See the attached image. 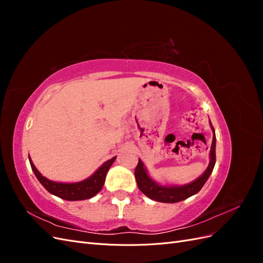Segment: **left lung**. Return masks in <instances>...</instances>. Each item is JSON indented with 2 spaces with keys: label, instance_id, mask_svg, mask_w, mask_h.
I'll use <instances>...</instances> for the list:
<instances>
[{
  "label": "left lung",
  "instance_id": "left-lung-1",
  "mask_svg": "<svg viewBox=\"0 0 263 263\" xmlns=\"http://www.w3.org/2000/svg\"><path fill=\"white\" fill-rule=\"evenodd\" d=\"M210 125L213 130V141L210 151V163L206 170L202 173V176L198 177L196 180L187 183V184L162 185L150 178L146 166L139 159L136 169H135V178H136L137 185L141 192L149 198H151V200L161 203L181 202L200 192V190L210 178L215 166V162H216V136H215V129L211 121Z\"/></svg>",
  "mask_w": 263,
  "mask_h": 263
}]
</instances>
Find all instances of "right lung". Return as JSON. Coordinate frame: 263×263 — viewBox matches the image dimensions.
I'll use <instances>...</instances> for the list:
<instances>
[{
  "label": "right lung",
  "mask_w": 263,
  "mask_h": 263,
  "mask_svg": "<svg viewBox=\"0 0 263 263\" xmlns=\"http://www.w3.org/2000/svg\"><path fill=\"white\" fill-rule=\"evenodd\" d=\"M28 159H29L31 169H33L36 178L49 193L62 198V200L81 201V200H87V198L95 196L102 190L103 185H104L106 174L110 168V165H112L113 162L115 161L116 157H113L112 159L105 161L97 171L92 174L91 177L86 178L83 181L74 182V183L55 182V181L47 179L36 169V166L33 163V161H31L29 156H28Z\"/></svg>",
  "instance_id": "add662e5"
}]
</instances>
